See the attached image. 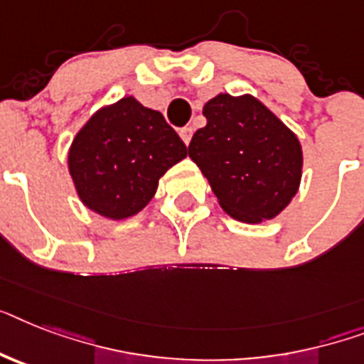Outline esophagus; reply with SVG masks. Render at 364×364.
Masks as SVG:
<instances>
[{"instance_id":"1","label":"esophagus","mask_w":364,"mask_h":364,"mask_svg":"<svg viewBox=\"0 0 364 364\" xmlns=\"http://www.w3.org/2000/svg\"><path fill=\"white\" fill-rule=\"evenodd\" d=\"M191 135H193V128H182V130H180V137H182V141H184L186 143V146L189 145V141H191Z\"/></svg>"}]
</instances>
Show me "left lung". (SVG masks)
I'll return each mask as SVG.
<instances>
[{
	"label": "left lung",
	"instance_id": "obj_1",
	"mask_svg": "<svg viewBox=\"0 0 364 364\" xmlns=\"http://www.w3.org/2000/svg\"><path fill=\"white\" fill-rule=\"evenodd\" d=\"M203 115L206 126L195 132L188 152L219 206L249 225L277 218L301 184L297 135L253 95L219 92Z\"/></svg>",
	"mask_w": 364,
	"mask_h": 364
}]
</instances>
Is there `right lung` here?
Returning a JSON list of instances; mask_svg holds the SVG:
<instances>
[{
    "mask_svg": "<svg viewBox=\"0 0 364 364\" xmlns=\"http://www.w3.org/2000/svg\"><path fill=\"white\" fill-rule=\"evenodd\" d=\"M188 156L184 141L135 96L106 104L81 126L67 165L85 208L111 221L139 214L158 182Z\"/></svg>",
    "mask_w": 364,
    "mask_h": 364,
    "instance_id": "1",
    "label": "right lung"
}]
</instances>
